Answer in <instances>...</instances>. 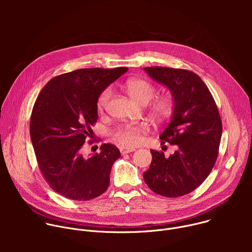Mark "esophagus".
Segmentation results:
<instances>
[{
    "label": "esophagus",
    "instance_id": "esophagus-1",
    "mask_svg": "<svg viewBox=\"0 0 252 252\" xmlns=\"http://www.w3.org/2000/svg\"><path fill=\"white\" fill-rule=\"evenodd\" d=\"M120 151H121V154H122V155H126V154H129V153H131V152H134L135 149H127V148L122 147V148H120Z\"/></svg>",
    "mask_w": 252,
    "mask_h": 252
}]
</instances>
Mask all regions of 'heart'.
<instances>
[{
    "mask_svg": "<svg viewBox=\"0 0 252 252\" xmlns=\"http://www.w3.org/2000/svg\"><path fill=\"white\" fill-rule=\"evenodd\" d=\"M126 89L128 94L142 104H146L151 101L157 93V89L153 84L142 79L129 80L126 83ZM112 95V88H106L99 94L96 100V107L99 113H102L106 109ZM173 109L174 100L170 95L158 96L150 104V110L152 114L158 120H164L168 118L172 114ZM148 130L149 126L147 124H127L116 128L113 135L114 138L119 141L123 147L133 148L138 146L142 141L143 134Z\"/></svg>",
    "mask_w": 252,
    "mask_h": 252,
    "instance_id": "obj_1",
    "label": "heart"
}]
</instances>
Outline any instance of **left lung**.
Segmentation results:
<instances>
[{
    "label": "left lung",
    "instance_id": "left-lung-1",
    "mask_svg": "<svg viewBox=\"0 0 252 252\" xmlns=\"http://www.w3.org/2000/svg\"><path fill=\"white\" fill-rule=\"evenodd\" d=\"M145 70L173 95L170 123L160 139L176 145L168 158L152 150V163L143 172L147 186L165 197L186 195L197 189L218 159L222 123L218 105L203 81L184 68L148 66Z\"/></svg>",
    "mask_w": 252,
    "mask_h": 252
}]
</instances>
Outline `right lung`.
Instances as JSON below:
<instances>
[{
    "label": "right lung",
    "instance_id": "1",
    "mask_svg": "<svg viewBox=\"0 0 252 252\" xmlns=\"http://www.w3.org/2000/svg\"><path fill=\"white\" fill-rule=\"evenodd\" d=\"M127 69L94 67L63 74L48 82L35 99L31 139L44 178L59 194L85 201L109 188L112 166L121 157L119 149L103 143L99 154L87 158L84 143L97 121L99 94Z\"/></svg>",
    "mask_w": 252,
    "mask_h": 252
}]
</instances>
